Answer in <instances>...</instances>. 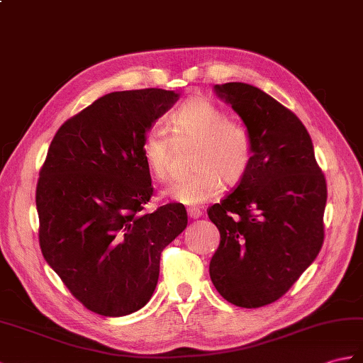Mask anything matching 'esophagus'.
Returning a JSON list of instances; mask_svg holds the SVG:
<instances>
[{
  "label": "esophagus",
  "instance_id": "obj_1",
  "mask_svg": "<svg viewBox=\"0 0 363 363\" xmlns=\"http://www.w3.org/2000/svg\"><path fill=\"white\" fill-rule=\"evenodd\" d=\"M187 213H189V218H191V220H198V218L202 216V210H199L196 207H191V208L187 210Z\"/></svg>",
  "mask_w": 363,
  "mask_h": 363
}]
</instances>
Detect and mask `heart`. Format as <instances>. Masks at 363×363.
Segmentation results:
<instances>
[{
    "instance_id": "b5f03b06",
    "label": "heart",
    "mask_w": 363,
    "mask_h": 363,
    "mask_svg": "<svg viewBox=\"0 0 363 363\" xmlns=\"http://www.w3.org/2000/svg\"><path fill=\"white\" fill-rule=\"evenodd\" d=\"M176 138L196 139L193 151L195 172L176 179L165 196L184 206H199L216 196L223 181L235 184L244 178L254 159V140L246 126L230 121L224 108L204 96L185 100L170 114ZM142 157L159 181L170 176L172 138L161 125H151L142 138Z\"/></svg>"
}]
</instances>
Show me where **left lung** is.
Here are the masks:
<instances>
[{
    "mask_svg": "<svg viewBox=\"0 0 363 363\" xmlns=\"http://www.w3.org/2000/svg\"><path fill=\"white\" fill-rule=\"evenodd\" d=\"M215 92L246 125L254 159L238 187L207 210L221 235L210 278L232 305L259 308L284 296L322 249L326 181L288 108L241 82Z\"/></svg>",
    "mask_w": 363,
    "mask_h": 363,
    "instance_id": "8db88e82",
    "label": "left lung"
}]
</instances>
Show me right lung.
I'll use <instances>...</instances> for the list:
<instances>
[{
    "instance_id": "add662e5",
    "label": "right lung",
    "mask_w": 363,
    "mask_h": 363,
    "mask_svg": "<svg viewBox=\"0 0 363 363\" xmlns=\"http://www.w3.org/2000/svg\"><path fill=\"white\" fill-rule=\"evenodd\" d=\"M179 94L117 91L66 121L37 184L40 247L72 296L105 317L136 313L156 289L162 250L187 227L178 202L142 213L153 195L142 138Z\"/></svg>"
}]
</instances>
